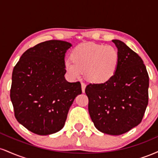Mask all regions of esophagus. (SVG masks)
<instances>
[{"mask_svg": "<svg viewBox=\"0 0 158 158\" xmlns=\"http://www.w3.org/2000/svg\"><path fill=\"white\" fill-rule=\"evenodd\" d=\"M81 90H82V92H83V93H84L85 90V87H86V85H85V83L81 82Z\"/></svg>", "mask_w": 158, "mask_h": 158, "instance_id": "34e87169", "label": "esophagus"}]
</instances>
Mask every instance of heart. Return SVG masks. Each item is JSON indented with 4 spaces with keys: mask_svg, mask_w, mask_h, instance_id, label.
Returning <instances> with one entry per match:
<instances>
[{
    "mask_svg": "<svg viewBox=\"0 0 158 158\" xmlns=\"http://www.w3.org/2000/svg\"><path fill=\"white\" fill-rule=\"evenodd\" d=\"M71 59L64 61V68L72 78H79L82 72L88 81L102 84L110 80L118 68L117 49L110 44L84 43L76 47Z\"/></svg>",
    "mask_w": 158,
    "mask_h": 158,
    "instance_id": "1",
    "label": "heart"
}]
</instances>
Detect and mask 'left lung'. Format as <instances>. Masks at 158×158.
I'll return each mask as SVG.
<instances>
[{
  "label": "left lung",
  "mask_w": 158,
  "mask_h": 158,
  "mask_svg": "<svg viewBox=\"0 0 158 158\" xmlns=\"http://www.w3.org/2000/svg\"><path fill=\"white\" fill-rule=\"evenodd\" d=\"M118 49L117 72L102 84L85 88L88 111L99 131L120 135L138 126L148 102L149 78L138 54L119 40H113Z\"/></svg>",
  "instance_id": "1"
}]
</instances>
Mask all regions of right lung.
I'll return each instance as SVG.
<instances>
[{
    "mask_svg": "<svg viewBox=\"0 0 158 158\" xmlns=\"http://www.w3.org/2000/svg\"><path fill=\"white\" fill-rule=\"evenodd\" d=\"M72 45L59 40L44 41L26 50L14 67L10 99L17 121L39 135L60 131L74 99L81 94L79 81L65 79V52Z\"/></svg>",
    "mask_w": 158,
    "mask_h": 158,
    "instance_id": "obj_1",
    "label": "right lung"
}]
</instances>
